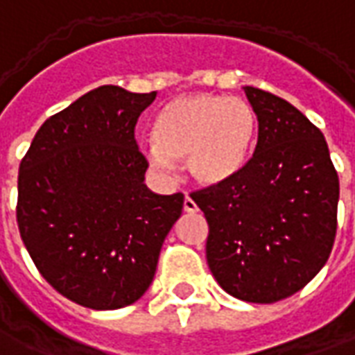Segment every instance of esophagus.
I'll return each instance as SVG.
<instances>
[{
	"label": "esophagus",
	"mask_w": 355,
	"mask_h": 355,
	"mask_svg": "<svg viewBox=\"0 0 355 355\" xmlns=\"http://www.w3.org/2000/svg\"><path fill=\"white\" fill-rule=\"evenodd\" d=\"M184 211L186 213H196L198 211V205H196V202L190 198V196H186L184 198Z\"/></svg>",
	"instance_id": "obj_1"
}]
</instances>
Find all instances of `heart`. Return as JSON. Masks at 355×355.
I'll return each mask as SVG.
<instances>
[{"mask_svg":"<svg viewBox=\"0 0 355 355\" xmlns=\"http://www.w3.org/2000/svg\"><path fill=\"white\" fill-rule=\"evenodd\" d=\"M255 138L257 115L246 100L220 94L182 96L159 111L148 157L161 169L171 159H186L198 184L217 186L244 169Z\"/></svg>","mask_w":355,"mask_h":355,"instance_id":"heart-1","label":"heart"}]
</instances>
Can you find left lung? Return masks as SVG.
<instances>
[{"label": "left lung", "instance_id": "8db88e82", "mask_svg": "<svg viewBox=\"0 0 355 355\" xmlns=\"http://www.w3.org/2000/svg\"><path fill=\"white\" fill-rule=\"evenodd\" d=\"M257 144L227 182L194 190L205 215V257L230 296L272 304L296 294L327 263L336 236L338 175L323 132L271 92L244 86Z\"/></svg>", "mask_w": 355, "mask_h": 355}]
</instances>
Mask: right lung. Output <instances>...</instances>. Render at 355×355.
I'll list each match as a JSON object with an SVG mask.
<instances>
[{
    "label": "right lung",
    "instance_id": "add662e5",
    "mask_svg": "<svg viewBox=\"0 0 355 355\" xmlns=\"http://www.w3.org/2000/svg\"><path fill=\"white\" fill-rule=\"evenodd\" d=\"M157 92L100 86L40 126L19 167L17 225L36 269L90 309L130 306L152 284L184 194H153L138 117Z\"/></svg>",
    "mask_w": 355,
    "mask_h": 355
}]
</instances>
